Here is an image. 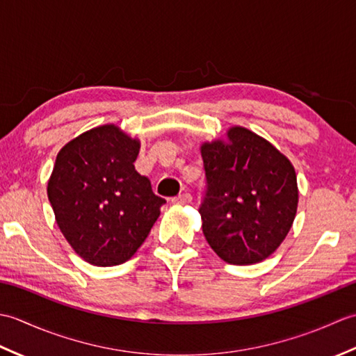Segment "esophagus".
Instances as JSON below:
<instances>
[{
    "label": "esophagus",
    "mask_w": 356,
    "mask_h": 356,
    "mask_svg": "<svg viewBox=\"0 0 356 356\" xmlns=\"http://www.w3.org/2000/svg\"><path fill=\"white\" fill-rule=\"evenodd\" d=\"M191 200H193V197L190 193H182V194H179L177 197L171 199L174 205H188V203H191Z\"/></svg>",
    "instance_id": "esophagus-1"
}]
</instances>
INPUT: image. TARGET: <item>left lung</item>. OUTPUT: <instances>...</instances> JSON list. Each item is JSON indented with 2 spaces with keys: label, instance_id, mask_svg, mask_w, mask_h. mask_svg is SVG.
<instances>
[{
  "label": "left lung",
  "instance_id": "obj_1",
  "mask_svg": "<svg viewBox=\"0 0 356 356\" xmlns=\"http://www.w3.org/2000/svg\"><path fill=\"white\" fill-rule=\"evenodd\" d=\"M208 190L199 209L208 245L229 264L266 260L291 231L297 174L282 151L245 127L203 142Z\"/></svg>",
  "mask_w": 356,
  "mask_h": 356
}]
</instances>
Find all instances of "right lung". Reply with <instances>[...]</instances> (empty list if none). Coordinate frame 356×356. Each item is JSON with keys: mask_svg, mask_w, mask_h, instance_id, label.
Returning <instances> with one entry per match:
<instances>
[{"mask_svg": "<svg viewBox=\"0 0 356 356\" xmlns=\"http://www.w3.org/2000/svg\"><path fill=\"white\" fill-rule=\"evenodd\" d=\"M140 140L115 124L95 127L59 149L47 195L63 236L95 266L130 260L165 199L134 168Z\"/></svg>", "mask_w": 356, "mask_h": 356, "instance_id": "1", "label": "right lung"}]
</instances>
